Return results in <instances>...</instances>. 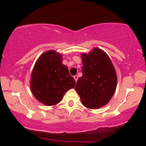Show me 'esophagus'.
Here are the masks:
<instances>
[{"label": "esophagus", "instance_id": "1", "mask_svg": "<svg viewBox=\"0 0 146 146\" xmlns=\"http://www.w3.org/2000/svg\"><path fill=\"white\" fill-rule=\"evenodd\" d=\"M74 77V78H75V82H77V80H78V76L77 75H75V76H73Z\"/></svg>", "mask_w": 146, "mask_h": 146}]
</instances>
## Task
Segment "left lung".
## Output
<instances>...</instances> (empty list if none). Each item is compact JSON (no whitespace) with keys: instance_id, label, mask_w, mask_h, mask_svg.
Instances as JSON below:
<instances>
[{"instance_id":"8db88e82","label":"left lung","mask_w":146,"mask_h":146,"mask_svg":"<svg viewBox=\"0 0 146 146\" xmlns=\"http://www.w3.org/2000/svg\"><path fill=\"white\" fill-rule=\"evenodd\" d=\"M82 76L75 90L85 107L98 109L108 104L115 92L117 75L109 56L102 49L94 48L89 53H82Z\"/></svg>"}]
</instances>
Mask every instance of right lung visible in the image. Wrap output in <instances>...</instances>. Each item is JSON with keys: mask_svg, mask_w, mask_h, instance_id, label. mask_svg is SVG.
Returning a JSON list of instances; mask_svg holds the SVG:
<instances>
[{"mask_svg": "<svg viewBox=\"0 0 146 146\" xmlns=\"http://www.w3.org/2000/svg\"><path fill=\"white\" fill-rule=\"evenodd\" d=\"M62 55L55 50L43 53L32 70L30 88L38 102L47 106L57 104L64 94L75 86L68 68L62 64Z\"/></svg>", "mask_w": 146, "mask_h": 146, "instance_id": "add662e5", "label": "right lung"}]
</instances>
